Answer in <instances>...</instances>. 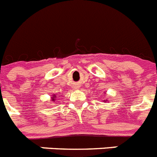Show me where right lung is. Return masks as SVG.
I'll list each match as a JSON object with an SVG mask.
<instances>
[{
  "mask_svg": "<svg viewBox=\"0 0 157 157\" xmlns=\"http://www.w3.org/2000/svg\"><path fill=\"white\" fill-rule=\"evenodd\" d=\"M55 98H56V96L53 95V97H52V101H55Z\"/></svg>",
  "mask_w": 157,
  "mask_h": 157,
  "instance_id": "obj_1",
  "label": "right lung"
}]
</instances>
